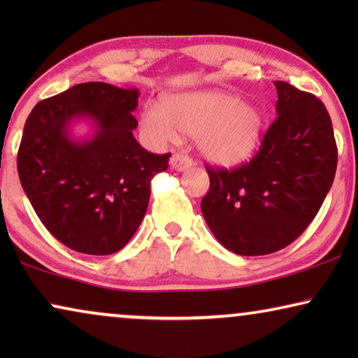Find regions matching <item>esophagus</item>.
Listing matches in <instances>:
<instances>
[{
	"instance_id": "obj_1",
	"label": "esophagus",
	"mask_w": 358,
	"mask_h": 358,
	"mask_svg": "<svg viewBox=\"0 0 358 358\" xmlns=\"http://www.w3.org/2000/svg\"><path fill=\"white\" fill-rule=\"evenodd\" d=\"M190 166H192V159L184 153H176L173 155V158H171V168L176 171H185L189 169Z\"/></svg>"
}]
</instances>
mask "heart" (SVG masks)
Listing matches in <instances>:
<instances>
[{
  "label": "heart",
  "instance_id": "obj_1",
  "mask_svg": "<svg viewBox=\"0 0 358 358\" xmlns=\"http://www.w3.org/2000/svg\"><path fill=\"white\" fill-rule=\"evenodd\" d=\"M264 125L266 115L257 106L220 90L171 96L161 107L146 106L141 115V129L151 140H173L176 130L197 135L200 153L224 166L251 158L261 143Z\"/></svg>",
  "mask_w": 358,
  "mask_h": 358
}]
</instances>
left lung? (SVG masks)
Instances as JSON below:
<instances>
[{
  "label": "left lung",
  "mask_w": 358,
  "mask_h": 358,
  "mask_svg": "<svg viewBox=\"0 0 358 358\" xmlns=\"http://www.w3.org/2000/svg\"><path fill=\"white\" fill-rule=\"evenodd\" d=\"M277 87V119L257 153L234 169L207 164L202 213L215 238L239 256H264L292 244L313 222L337 168L331 117L311 92Z\"/></svg>",
  "instance_id": "8db88e82"
}]
</instances>
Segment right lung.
<instances>
[{
    "mask_svg": "<svg viewBox=\"0 0 358 358\" xmlns=\"http://www.w3.org/2000/svg\"><path fill=\"white\" fill-rule=\"evenodd\" d=\"M138 90L81 83L38 102L17 151L22 189L52 236L76 252L107 256L130 241L150 202L151 179L171 153L135 140ZM76 118L95 122L91 139L69 136Z\"/></svg>",
    "mask_w": 358,
    "mask_h": 358,
    "instance_id": "obj_1",
    "label": "right lung"
}]
</instances>
